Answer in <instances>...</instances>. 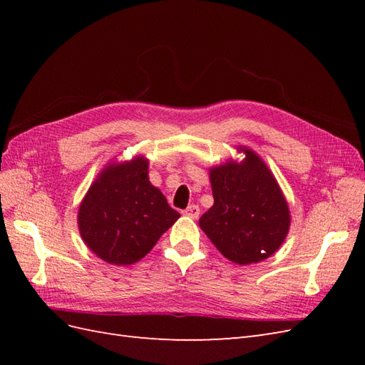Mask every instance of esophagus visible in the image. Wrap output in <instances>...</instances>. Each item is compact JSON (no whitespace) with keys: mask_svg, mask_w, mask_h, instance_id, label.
<instances>
[{"mask_svg":"<svg viewBox=\"0 0 365 365\" xmlns=\"http://www.w3.org/2000/svg\"><path fill=\"white\" fill-rule=\"evenodd\" d=\"M200 213H201L200 207H197V205H193V204L187 207V208L184 210V212H182V215H184V216H187V217H192V219H197V217H200Z\"/></svg>","mask_w":365,"mask_h":365,"instance_id":"1","label":"esophagus"}]
</instances>
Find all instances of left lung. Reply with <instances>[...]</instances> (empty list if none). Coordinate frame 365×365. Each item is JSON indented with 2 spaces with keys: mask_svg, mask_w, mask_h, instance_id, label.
Returning a JSON list of instances; mask_svg holds the SVG:
<instances>
[{
  "mask_svg": "<svg viewBox=\"0 0 365 365\" xmlns=\"http://www.w3.org/2000/svg\"><path fill=\"white\" fill-rule=\"evenodd\" d=\"M242 163L227 161L210 169L215 204L200 227L224 256L237 264L257 263L280 248L288 235V202L274 175L256 152Z\"/></svg>",
  "mask_w": 365,
  "mask_h": 365,
  "instance_id": "left-lung-1",
  "label": "left lung"
}]
</instances>
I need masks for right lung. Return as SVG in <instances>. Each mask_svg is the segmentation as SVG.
Instances as JSON below:
<instances>
[{
  "label": "right lung",
  "instance_id": "right-lung-1",
  "mask_svg": "<svg viewBox=\"0 0 365 365\" xmlns=\"http://www.w3.org/2000/svg\"><path fill=\"white\" fill-rule=\"evenodd\" d=\"M148 169L145 157L108 164L81 202V236L108 263L126 267L141 260L180 217L150 184Z\"/></svg>",
  "mask_w": 365,
  "mask_h": 365
}]
</instances>
